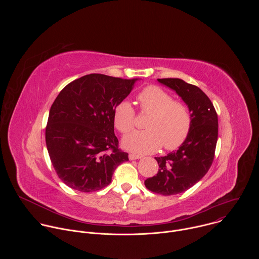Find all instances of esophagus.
I'll list each match as a JSON object with an SVG mask.
<instances>
[{
	"mask_svg": "<svg viewBox=\"0 0 259 259\" xmlns=\"http://www.w3.org/2000/svg\"><path fill=\"white\" fill-rule=\"evenodd\" d=\"M142 157L139 156V155H134V154H130L129 155V160H138V159H141Z\"/></svg>",
	"mask_w": 259,
	"mask_h": 259,
	"instance_id": "34e87169",
	"label": "esophagus"
}]
</instances>
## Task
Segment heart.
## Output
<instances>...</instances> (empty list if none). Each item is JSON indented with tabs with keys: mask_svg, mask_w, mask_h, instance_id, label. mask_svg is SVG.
<instances>
[{
	"mask_svg": "<svg viewBox=\"0 0 259 259\" xmlns=\"http://www.w3.org/2000/svg\"><path fill=\"white\" fill-rule=\"evenodd\" d=\"M143 113L151 114L145 131H136L123 139V146L135 154H149L162 145L168 151L176 150L188 138L192 117L187 105L173 100L171 94L158 86H149L138 94ZM115 127L123 134L134 129L135 112L132 105L123 100L114 109Z\"/></svg>",
	"mask_w": 259,
	"mask_h": 259,
	"instance_id": "heart-1",
	"label": "heart"
}]
</instances>
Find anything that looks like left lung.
<instances>
[{"instance_id": "1", "label": "left lung", "mask_w": 259, "mask_h": 259, "mask_svg": "<svg viewBox=\"0 0 259 259\" xmlns=\"http://www.w3.org/2000/svg\"><path fill=\"white\" fill-rule=\"evenodd\" d=\"M174 90L189 107L192 127L179 149L155 158L159 164L156 176L147 178V190L163 196L183 193L200 181L212 165L218 137V119L209 97L197 86L181 79H158Z\"/></svg>"}]
</instances>
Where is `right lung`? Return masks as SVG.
Listing matches in <instances>:
<instances>
[{"label":"right lung","instance_id":"right-lung-1","mask_svg":"<svg viewBox=\"0 0 259 259\" xmlns=\"http://www.w3.org/2000/svg\"><path fill=\"white\" fill-rule=\"evenodd\" d=\"M137 80L90 73L66 85L54 100L46 145L58 177L70 189L99 191L129 160L114 132V109Z\"/></svg>","mask_w":259,"mask_h":259}]
</instances>
